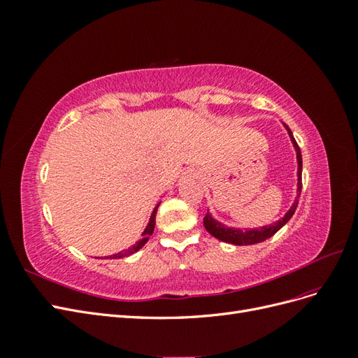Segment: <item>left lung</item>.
I'll return each instance as SVG.
<instances>
[{"label":"left lung","instance_id":"8db88e82","mask_svg":"<svg viewBox=\"0 0 358 358\" xmlns=\"http://www.w3.org/2000/svg\"><path fill=\"white\" fill-rule=\"evenodd\" d=\"M288 133H289V137L292 140V143H294V148H296V152H297V162H299V170H297V176H299V182H297V197H300L301 194V152H300V148L296 142L294 136H292L291 129L288 128V125H285ZM297 204H299V200L294 201V204L291 206V209L288 210V213L284 216L282 220H279L276 224H272L268 227H263V229L259 230H233V229H225L224 225H221L220 222H216L212 216L208 213L204 216V227L206 230H208L213 237H216V239H220L222 242H227V243H233V245H255V243H259V242H264L267 241L268 237H272L276 231H279L282 227L289 221V218L292 215H294L296 209H297Z\"/></svg>","mask_w":358,"mask_h":358}]
</instances>
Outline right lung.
Here are the masks:
<instances>
[{"label":"right lung","instance_id":"add662e5","mask_svg":"<svg viewBox=\"0 0 358 358\" xmlns=\"http://www.w3.org/2000/svg\"><path fill=\"white\" fill-rule=\"evenodd\" d=\"M158 206H159V203L157 204V208L154 209V212H152V216H150V221H149V224H148V227H146V230L143 231V237H142V241H138L136 245H133L131 248H128V249H125V251H121V252H117V254H115V255H112L110 258H124V257H127V255H131V254H134V252H137L140 248H142L146 242H148V239L150 236H152V233H154V229H155V215H157V210H158Z\"/></svg>","mask_w":358,"mask_h":358}]
</instances>
